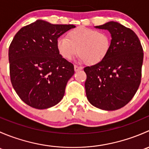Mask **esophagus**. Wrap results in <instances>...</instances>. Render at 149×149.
<instances>
[{"label":"esophagus","mask_w":149,"mask_h":149,"mask_svg":"<svg viewBox=\"0 0 149 149\" xmlns=\"http://www.w3.org/2000/svg\"><path fill=\"white\" fill-rule=\"evenodd\" d=\"M82 69V67H81V66H78L76 65H74V70L75 71H79V70H81Z\"/></svg>","instance_id":"esophagus-1"}]
</instances>
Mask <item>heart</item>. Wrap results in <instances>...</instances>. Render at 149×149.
<instances>
[{"mask_svg":"<svg viewBox=\"0 0 149 149\" xmlns=\"http://www.w3.org/2000/svg\"><path fill=\"white\" fill-rule=\"evenodd\" d=\"M111 36L104 31L78 27L67 34V38L59 37L56 46L61 56L71 60L77 53L79 61L87 65H96L107 55L111 47Z\"/></svg>","mask_w":149,"mask_h":149,"instance_id":"b5f03b06","label":"heart"}]
</instances>
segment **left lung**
<instances>
[{"label": "left lung", "instance_id": "1", "mask_svg": "<svg viewBox=\"0 0 149 149\" xmlns=\"http://www.w3.org/2000/svg\"><path fill=\"white\" fill-rule=\"evenodd\" d=\"M95 28L111 34V47L102 62L84 68L88 102L103 110L125 106L134 97L141 80L143 52L139 37L130 29L109 22Z\"/></svg>", "mask_w": 149, "mask_h": 149}]
</instances>
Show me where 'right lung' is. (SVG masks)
Wrapping results in <instances>:
<instances>
[{
    "instance_id": "right-lung-1",
    "label": "right lung",
    "mask_w": 149,
    "mask_h": 149,
    "mask_svg": "<svg viewBox=\"0 0 149 149\" xmlns=\"http://www.w3.org/2000/svg\"><path fill=\"white\" fill-rule=\"evenodd\" d=\"M76 26L37 20L22 27L8 49L12 86L21 100L39 109L61 101L74 66L58 52L57 40Z\"/></svg>"
}]
</instances>
